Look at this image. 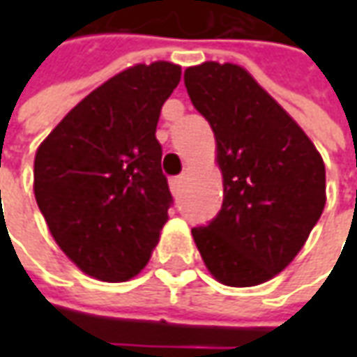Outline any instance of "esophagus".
Returning a JSON list of instances; mask_svg holds the SVG:
<instances>
[{
	"label": "esophagus",
	"mask_w": 357,
	"mask_h": 357,
	"mask_svg": "<svg viewBox=\"0 0 357 357\" xmlns=\"http://www.w3.org/2000/svg\"><path fill=\"white\" fill-rule=\"evenodd\" d=\"M181 187H183V178H181V176L170 179V191L174 197H178V195L181 193Z\"/></svg>",
	"instance_id": "34e87169"
}]
</instances>
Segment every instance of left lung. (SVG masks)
Returning <instances> with one entry per match:
<instances>
[{"label": "left lung", "instance_id": "8db88e82", "mask_svg": "<svg viewBox=\"0 0 357 357\" xmlns=\"http://www.w3.org/2000/svg\"><path fill=\"white\" fill-rule=\"evenodd\" d=\"M193 107L208 120L224 176V202L193 227L202 260L220 283L255 287L304 247L325 206V164L314 143L250 74L202 63L183 74Z\"/></svg>", "mask_w": 357, "mask_h": 357}]
</instances>
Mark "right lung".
Segmentation results:
<instances>
[{"label":"right lung","mask_w":357,"mask_h":357,"mask_svg":"<svg viewBox=\"0 0 357 357\" xmlns=\"http://www.w3.org/2000/svg\"><path fill=\"white\" fill-rule=\"evenodd\" d=\"M181 78L166 61L112 76L66 114L34 160V195L53 239L88 275H137L168 220L156 124Z\"/></svg>","instance_id":"1"}]
</instances>
